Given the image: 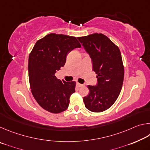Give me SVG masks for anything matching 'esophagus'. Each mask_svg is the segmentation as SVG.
Returning <instances> with one entry per match:
<instances>
[{
  "instance_id": "34e87169",
  "label": "esophagus",
  "mask_w": 150,
  "mask_h": 150,
  "mask_svg": "<svg viewBox=\"0 0 150 150\" xmlns=\"http://www.w3.org/2000/svg\"><path fill=\"white\" fill-rule=\"evenodd\" d=\"M77 85L78 87H83V86H84V85L80 84L79 83H77Z\"/></svg>"
}]
</instances>
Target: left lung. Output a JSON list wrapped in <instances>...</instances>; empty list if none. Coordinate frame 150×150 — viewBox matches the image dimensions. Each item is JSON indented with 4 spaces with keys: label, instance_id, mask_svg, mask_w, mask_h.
I'll return each mask as SVG.
<instances>
[{
    "label": "left lung",
    "instance_id": "1",
    "mask_svg": "<svg viewBox=\"0 0 150 150\" xmlns=\"http://www.w3.org/2000/svg\"><path fill=\"white\" fill-rule=\"evenodd\" d=\"M77 39L89 55L97 75L96 85L88 86L89 93L83 98L85 106L94 112H103L115 103L122 87L124 70L120 51L103 34Z\"/></svg>",
    "mask_w": 150,
    "mask_h": 150
}]
</instances>
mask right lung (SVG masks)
Returning a JSON list of instances; mask_svg holds the SVG:
<instances>
[{
	"mask_svg": "<svg viewBox=\"0 0 150 150\" xmlns=\"http://www.w3.org/2000/svg\"><path fill=\"white\" fill-rule=\"evenodd\" d=\"M81 45L75 37L54 33L35 43L28 59V75L31 91L42 108L50 112L67 110L75 81L65 82L55 77L63 67L68 54Z\"/></svg>",
	"mask_w": 150,
	"mask_h": 150,
	"instance_id": "add662e5",
	"label": "right lung"
}]
</instances>
